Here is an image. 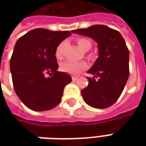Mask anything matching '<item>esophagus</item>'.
<instances>
[{"label":"esophagus","instance_id":"1","mask_svg":"<svg viewBox=\"0 0 146 146\" xmlns=\"http://www.w3.org/2000/svg\"><path fill=\"white\" fill-rule=\"evenodd\" d=\"M72 79H73V81H76V80L78 79V76H72Z\"/></svg>","mask_w":146,"mask_h":146}]
</instances>
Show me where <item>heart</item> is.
<instances>
[{"label": "heart", "mask_w": 146, "mask_h": 146, "mask_svg": "<svg viewBox=\"0 0 146 146\" xmlns=\"http://www.w3.org/2000/svg\"><path fill=\"white\" fill-rule=\"evenodd\" d=\"M76 43L80 47V48L84 51H88L92 47V44L88 39L79 38L76 40ZM65 43L62 42L58 45L55 49V57L58 59H61L62 58V50H63ZM61 70L65 73H70V74H77L80 73L83 70H86L88 68V64L85 62H75L72 61H66L61 64Z\"/></svg>", "instance_id": "heart-1"}]
</instances>
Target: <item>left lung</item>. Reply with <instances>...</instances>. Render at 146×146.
I'll return each instance as SVG.
<instances>
[{
  "label": "left lung",
  "mask_w": 146,
  "mask_h": 146,
  "mask_svg": "<svg viewBox=\"0 0 146 146\" xmlns=\"http://www.w3.org/2000/svg\"><path fill=\"white\" fill-rule=\"evenodd\" d=\"M72 33L91 37L98 44V57L88 73V85L81 90L87 104L105 109L113 105L123 92L129 76V50L117 31L104 26L94 25Z\"/></svg>",
  "instance_id": "left-lung-1"
}]
</instances>
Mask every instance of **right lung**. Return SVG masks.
<instances>
[{"instance_id":"add662e5","label":"right lung","mask_w":146,"mask_h":146,"mask_svg":"<svg viewBox=\"0 0 146 146\" xmlns=\"http://www.w3.org/2000/svg\"><path fill=\"white\" fill-rule=\"evenodd\" d=\"M71 35L70 31L35 29L18 39L10 60L15 92L22 102L33 111L57 106L70 75L58 72L55 49ZM49 74V78L46 75Z\"/></svg>"}]
</instances>
